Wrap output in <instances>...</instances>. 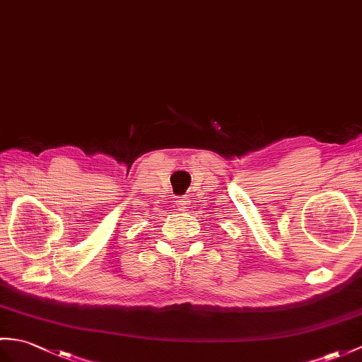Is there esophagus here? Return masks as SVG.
<instances>
[{
  "label": "esophagus",
  "instance_id": "obj_1",
  "mask_svg": "<svg viewBox=\"0 0 362 362\" xmlns=\"http://www.w3.org/2000/svg\"><path fill=\"white\" fill-rule=\"evenodd\" d=\"M175 205L179 206V209L180 211H187V209L189 208V199L188 197H185V196H182V197H177L175 199Z\"/></svg>",
  "mask_w": 362,
  "mask_h": 362
}]
</instances>
